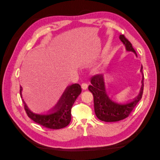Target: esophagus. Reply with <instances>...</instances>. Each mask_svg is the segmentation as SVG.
I'll return each mask as SVG.
<instances>
[{
	"label": "esophagus",
	"mask_w": 160,
	"mask_h": 160,
	"mask_svg": "<svg viewBox=\"0 0 160 160\" xmlns=\"http://www.w3.org/2000/svg\"><path fill=\"white\" fill-rule=\"evenodd\" d=\"M81 88H82V89H83V90H86L87 89H88V85L87 84V83H82L81 84Z\"/></svg>",
	"instance_id": "obj_1"
}]
</instances>
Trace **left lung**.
I'll return each instance as SVG.
<instances>
[{"label":"left lung","instance_id":"left-lung-1","mask_svg":"<svg viewBox=\"0 0 160 160\" xmlns=\"http://www.w3.org/2000/svg\"><path fill=\"white\" fill-rule=\"evenodd\" d=\"M120 40L125 47V50L133 52L137 57L136 52L131 43L123 35H119ZM143 67H141L140 72L142 74V86L139 94L132 101L126 103H118L109 98L105 89L104 76L97 75L91 78L89 90L91 92L94 98V109L97 117L101 121L105 122H114L122 120L128 117L138 103L142 98L143 90Z\"/></svg>","mask_w":160,"mask_h":160}]
</instances>
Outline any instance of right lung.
Masks as SVG:
<instances>
[{
  "label": "right lung",
  "instance_id": "right-lung-1",
  "mask_svg": "<svg viewBox=\"0 0 160 160\" xmlns=\"http://www.w3.org/2000/svg\"><path fill=\"white\" fill-rule=\"evenodd\" d=\"M22 87H20V94L22 97ZM81 93L80 85L75 83L68 86L62 94L59 100L47 114L33 113L28 108L22 99L25 109L28 118L35 123L49 129H59L65 128L71 120V108L75 100Z\"/></svg>",
  "mask_w": 160,
  "mask_h": 160
}]
</instances>
